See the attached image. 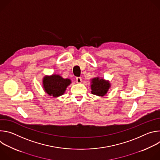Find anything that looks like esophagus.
<instances>
[{
	"label": "esophagus",
	"instance_id": "obj_1",
	"mask_svg": "<svg viewBox=\"0 0 160 160\" xmlns=\"http://www.w3.org/2000/svg\"><path fill=\"white\" fill-rule=\"evenodd\" d=\"M76 82L78 83H81L82 82V79L81 77H77L76 78Z\"/></svg>",
	"mask_w": 160,
	"mask_h": 160
}]
</instances>
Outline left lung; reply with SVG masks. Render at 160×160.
<instances>
[{
	"label": "left lung",
	"instance_id": "left-lung-1",
	"mask_svg": "<svg viewBox=\"0 0 160 160\" xmlns=\"http://www.w3.org/2000/svg\"><path fill=\"white\" fill-rule=\"evenodd\" d=\"M111 87V83L109 80L97 77L91 80V93L98 96L103 97L108 92Z\"/></svg>",
	"mask_w": 160,
	"mask_h": 160
}]
</instances>
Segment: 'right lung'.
<instances>
[{"label":"right lung","mask_w":160,"mask_h":160,"mask_svg":"<svg viewBox=\"0 0 160 160\" xmlns=\"http://www.w3.org/2000/svg\"><path fill=\"white\" fill-rule=\"evenodd\" d=\"M71 83L70 79L63 78L56 74H52L51 76L45 75L42 79V87L45 93L53 98L63 95L68 86Z\"/></svg>","instance_id":"right-lung-1"}]
</instances>
